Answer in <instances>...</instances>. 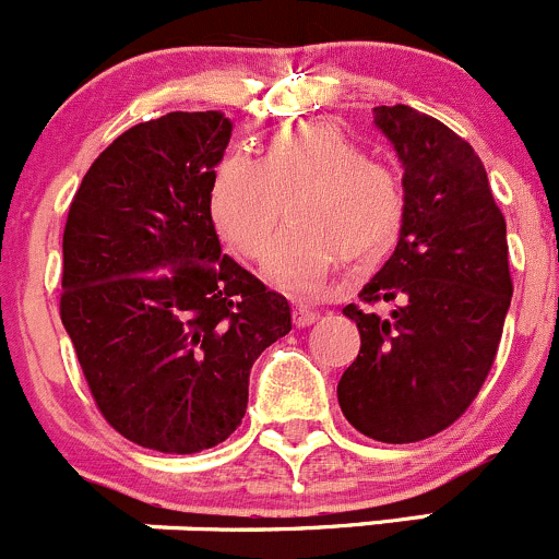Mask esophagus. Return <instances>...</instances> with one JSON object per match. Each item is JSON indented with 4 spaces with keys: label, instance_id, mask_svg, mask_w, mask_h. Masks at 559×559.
Instances as JSON below:
<instances>
[{
    "label": "esophagus",
    "instance_id": "obj_1",
    "mask_svg": "<svg viewBox=\"0 0 559 559\" xmlns=\"http://www.w3.org/2000/svg\"><path fill=\"white\" fill-rule=\"evenodd\" d=\"M318 318H321V312L312 310V307H307V305H296L294 307V323H296V326H312Z\"/></svg>",
    "mask_w": 559,
    "mask_h": 559
}]
</instances>
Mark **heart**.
<instances>
[{"label": "heart", "mask_w": 559, "mask_h": 559, "mask_svg": "<svg viewBox=\"0 0 559 559\" xmlns=\"http://www.w3.org/2000/svg\"><path fill=\"white\" fill-rule=\"evenodd\" d=\"M285 203L294 225L276 236L265 271L288 288H312L343 258L350 265L384 258L408 209L401 173L332 123L288 126L260 158L230 151L214 167L209 214L238 258L265 252Z\"/></svg>", "instance_id": "obj_1"}]
</instances>
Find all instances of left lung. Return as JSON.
I'll use <instances>...</instances> for the list:
<instances>
[{"mask_svg": "<svg viewBox=\"0 0 559 559\" xmlns=\"http://www.w3.org/2000/svg\"><path fill=\"white\" fill-rule=\"evenodd\" d=\"M373 123L401 158L408 209L395 252L359 299L395 310L343 307L362 348L337 401L359 433L408 444L472 406L497 359L513 280L504 216L469 142L406 104L376 106Z\"/></svg>", "mask_w": 559, "mask_h": 559, "instance_id": "1", "label": "left lung"}]
</instances>
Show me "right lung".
<instances>
[{"label":"right lung","mask_w":559,"mask_h":559,"mask_svg":"<svg viewBox=\"0 0 559 559\" xmlns=\"http://www.w3.org/2000/svg\"><path fill=\"white\" fill-rule=\"evenodd\" d=\"M233 123L169 111L117 136L73 194L60 318L95 406L158 453L216 448L241 425L254 359L290 305L222 254L209 183Z\"/></svg>","instance_id":"right-lung-1"}]
</instances>
